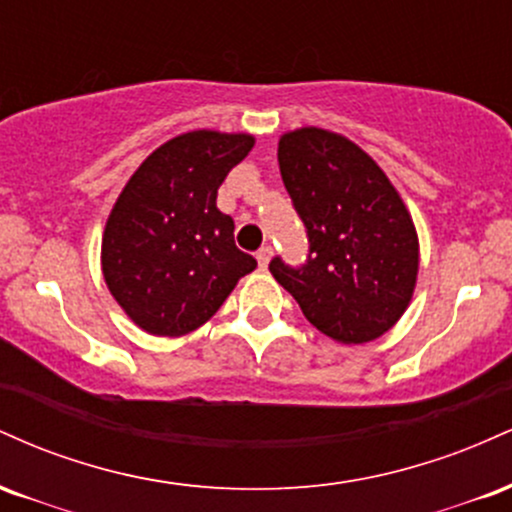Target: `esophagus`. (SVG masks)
<instances>
[{
	"label": "esophagus",
	"mask_w": 512,
	"mask_h": 512,
	"mask_svg": "<svg viewBox=\"0 0 512 512\" xmlns=\"http://www.w3.org/2000/svg\"><path fill=\"white\" fill-rule=\"evenodd\" d=\"M269 260H272V245H264V248L257 250V262H260V267L264 269L269 264Z\"/></svg>",
	"instance_id": "1"
}]
</instances>
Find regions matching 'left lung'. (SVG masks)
Wrapping results in <instances>:
<instances>
[{
    "label": "left lung",
    "instance_id": "left-lung-1",
    "mask_svg": "<svg viewBox=\"0 0 512 512\" xmlns=\"http://www.w3.org/2000/svg\"><path fill=\"white\" fill-rule=\"evenodd\" d=\"M279 170L308 233V257L269 272L334 342L385 334L411 301L419 238L378 163L342 134L303 127L279 139Z\"/></svg>",
    "mask_w": 512,
    "mask_h": 512
}]
</instances>
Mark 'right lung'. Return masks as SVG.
Returning <instances> with one entry per match:
<instances>
[{
	"label": "right lung",
	"instance_id": "1",
	"mask_svg": "<svg viewBox=\"0 0 512 512\" xmlns=\"http://www.w3.org/2000/svg\"><path fill=\"white\" fill-rule=\"evenodd\" d=\"M255 144L211 129L170 139L134 170L103 233L105 284L134 325L182 337L209 320L257 267L216 209L221 182Z\"/></svg>",
	"mask_w": 512,
	"mask_h": 512
}]
</instances>
